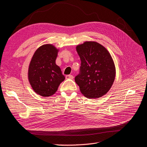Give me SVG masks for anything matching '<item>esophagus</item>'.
Listing matches in <instances>:
<instances>
[{
    "label": "esophagus",
    "instance_id": "esophagus-1",
    "mask_svg": "<svg viewBox=\"0 0 147 147\" xmlns=\"http://www.w3.org/2000/svg\"><path fill=\"white\" fill-rule=\"evenodd\" d=\"M66 79H73L74 76L72 75H67L66 76Z\"/></svg>",
    "mask_w": 147,
    "mask_h": 147
}]
</instances>
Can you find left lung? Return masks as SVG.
Segmentation results:
<instances>
[{"instance_id":"1","label":"left lung","mask_w":147,"mask_h":147,"mask_svg":"<svg viewBox=\"0 0 147 147\" xmlns=\"http://www.w3.org/2000/svg\"><path fill=\"white\" fill-rule=\"evenodd\" d=\"M81 60L80 74L75 81L87 98L105 95L114 82L115 66L109 51L95 42H85L76 47Z\"/></svg>"}]
</instances>
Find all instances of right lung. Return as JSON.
<instances>
[{
  "label": "right lung",
  "instance_id": "obj_1",
  "mask_svg": "<svg viewBox=\"0 0 147 147\" xmlns=\"http://www.w3.org/2000/svg\"><path fill=\"white\" fill-rule=\"evenodd\" d=\"M58 49L51 44L41 46L34 54L28 69L32 89L43 97L53 95L65 77L55 64Z\"/></svg>",
  "mask_w": 147,
  "mask_h": 147
}]
</instances>
